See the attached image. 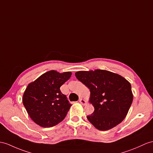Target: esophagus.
Wrapping results in <instances>:
<instances>
[{"mask_svg": "<svg viewBox=\"0 0 153 153\" xmlns=\"http://www.w3.org/2000/svg\"><path fill=\"white\" fill-rule=\"evenodd\" d=\"M79 102L82 105H86V101H85V100L84 99H82V98H80V99H79Z\"/></svg>", "mask_w": 153, "mask_h": 153, "instance_id": "obj_1", "label": "esophagus"}]
</instances>
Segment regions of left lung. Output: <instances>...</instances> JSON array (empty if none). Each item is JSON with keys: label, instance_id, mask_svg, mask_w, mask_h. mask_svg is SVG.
Listing matches in <instances>:
<instances>
[{"label": "left lung", "instance_id": "8db88e82", "mask_svg": "<svg viewBox=\"0 0 153 153\" xmlns=\"http://www.w3.org/2000/svg\"><path fill=\"white\" fill-rule=\"evenodd\" d=\"M77 79L89 89V102L95 110L88 121L99 130H108L123 121L133 100L131 85L124 77L106 70L80 71Z\"/></svg>", "mask_w": 153, "mask_h": 153}]
</instances>
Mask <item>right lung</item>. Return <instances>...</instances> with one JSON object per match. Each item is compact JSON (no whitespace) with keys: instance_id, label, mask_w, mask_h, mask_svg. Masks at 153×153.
<instances>
[{"instance_id":"right-lung-1","label":"right lung","mask_w":153,"mask_h":153,"mask_svg":"<svg viewBox=\"0 0 153 153\" xmlns=\"http://www.w3.org/2000/svg\"><path fill=\"white\" fill-rule=\"evenodd\" d=\"M71 72L51 70L30 83L23 96L29 116L42 127H52L64 120L71 105L60 88L71 76Z\"/></svg>"}]
</instances>
